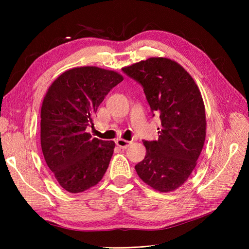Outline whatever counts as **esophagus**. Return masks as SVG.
<instances>
[{
	"label": "esophagus",
	"mask_w": 249,
	"mask_h": 249,
	"mask_svg": "<svg viewBox=\"0 0 249 249\" xmlns=\"http://www.w3.org/2000/svg\"><path fill=\"white\" fill-rule=\"evenodd\" d=\"M115 143H116V145L120 148H127L131 144L130 141H126V140H124V139H117L115 141Z\"/></svg>",
	"instance_id": "1"
}]
</instances>
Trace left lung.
Listing matches in <instances>:
<instances>
[{
  "label": "left lung",
  "instance_id": "1",
  "mask_svg": "<svg viewBox=\"0 0 249 249\" xmlns=\"http://www.w3.org/2000/svg\"><path fill=\"white\" fill-rule=\"evenodd\" d=\"M123 71L142 86L150 111L160 116L159 139L143 140L146 155L135 169L154 189L182 186L196 166L206 139V111L197 85L176 61L149 58Z\"/></svg>",
  "mask_w": 249,
  "mask_h": 249
}]
</instances>
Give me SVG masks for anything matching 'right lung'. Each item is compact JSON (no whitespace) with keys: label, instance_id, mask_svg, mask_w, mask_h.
I'll return each instance as SVG.
<instances>
[{"label":"right lung","instance_id":"add662e5","mask_svg":"<svg viewBox=\"0 0 249 249\" xmlns=\"http://www.w3.org/2000/svg\"><path fill=\"white\" fill-rule=\"evenodd\" d=\"M124 80L95 66L66 71L50 86L41 107L40 142L44 160L57 182L71 193L95 186L106 172L115 143L92 138L97 108Z\"/></svg>","mask_w":249,"mask_h":249}]
</instances>
